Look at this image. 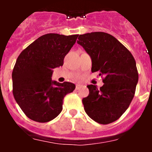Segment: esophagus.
<instances>
[{
	"instance_id": "1",
	"label": "esophagus",
	"mask_w": 152,
	"mask_h": 152,
	"mask_svg": "<svg viewBox=\"0 0 152 152\" xmlns=\"http://www.w3.org/2000/svg\"><path fill=\"white\" fill-rule=\"evenodd\" d=\"M81 88V85H79V84H77V85H76V90H79L80 89V88Z\"/></svg>"
}]
</instances>
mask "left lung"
Returning a JSON list of instances; mask_svg holds the SVG:
<instances>
[{"instance_id":"8db88e82","label":"left lung","mask_w":152,"mask_h":152,"mask_svg":"<svg viewBox=\"0 0 152 152\" xmlns=\"http://www.w3.org/2000/svg\"><path fill=\"white\" fill-rule=\"evenodd\" d=\"M77 43L92 59L91 72H99L103 85H88L89 95L82 99L84 110L100 124L121 117L135 93L139 73L133 56L114 36L103 32L80 35Z\"/></svg>"}]
</instances>
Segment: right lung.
Segmentation results:
<instances>
[{
    "label": "right lung",
    "instance_id": "right-lung-1",
    "mask_svg": "<svg viewBox=\"0 0 152 152\" xmlns=\"http://www.w3.org/2000/svg\"><path fill=\"white\" fill-rule=\"evenodd\" d=\"M78 35L49 33L40 36L21 52L12 72L13 94L28 118L47 123L62 110L63 100L73 92L72 83L52 81V69L62 66L64 56Z\"/></svg>",
    "mask_w": 152,
    "mask_h": 152
}]
</instances>
